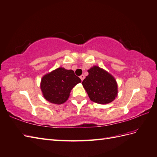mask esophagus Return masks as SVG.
I'll return each instance as SVG.
<instances>
[{
    "instance_id": "1",
    "label": "esophagus",
    "mask_w": 157,
    "mask_h": 157,
    "mask_svg": "<svg viewBox=\"0 0 157 157\" xmlns=\"http://www.w3.org/2000/svg\"><path fill=\"white\" fill-rule=\"evenodd\" d=\"M80 78L81 79V80L82 81V80H84V75H80Z\"/></svg>"
}]
</instances>
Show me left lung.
I'll use <instances>...</instances> for the list:
<instances>
[{"label":"left lung","mask_w":157,"mask_h":157,"mask_svg":"<svg viewBox=\"0 0 157 157\" xmlns=\"http://www.w3.org/2000/svg\"><path fill=\"white\" fill-rule=\"evenodd\" d=\"M88 72V75L82 84L90 99L101 104L112 102L117 94V85L115 78L97 66L92 67Z\"/></svg>","instance_id":"obj_1"}]
</instances>
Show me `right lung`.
I'll use <instances>...</instances> for the list:
<instances>
[{"instance_id": "right-lung-1", "label": "right lung", "mask_w": 157, "mask_h": 157, "mask_svg": "<svg viewBox=\"0 0 157 157\" xmlns=\"http://www.w3.org/2000/svg\"><path fill=\"white\" fill-rule=\"evenodd\" d=\"M80 82L73 71L60 67L44 76L41 89L44 98L49 102L61 104L68 99L73 88Z\"/></svg>"}]
</instances>
